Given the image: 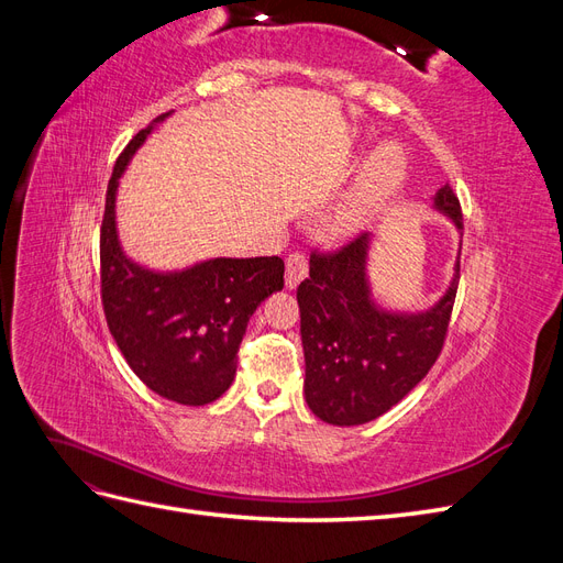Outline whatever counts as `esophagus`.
<instances>
[{"label": "esophagus", "mask_w": 563, "mask_h": 563, "mask_svg": "<svg viewBox=\"0 0 563 563\" xmlns=\"http://www.w3.org/2000/svg\"><path fill=\"white\" fill-rule=\"evenodd\" d=\"M305 277H308V258L296 251L286 258V288H296Z\"/></svg>", "instance_id": "esophagus-1"}]
</instances>
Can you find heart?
<instances>
[{"label":"heart","instance_id":"obj_1","mask_svg":"<svg viewBox=\"0 0 563 563\" xmlns=\"http://www.w3.org/2000/svg\"><path fill=\"white\" fill-rule=\"evenodd\" d=\"M404 176V159L399 150L395 147H383L376 157H373L366 166V174L356 187L354 197L340 209L333 218V232L335 234H347L360 230L366 220L380 209V203L395 192Z\"/></svg>","mask_w":563,"mask_h":563}]
</instances>
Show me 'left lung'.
I'll use <instances>...</instances> for the list:
<instances>
[{"label": "left lung", "instance_id": "1", "mask_svg": "<svg viewBox=\"0 0 563 563\" xmlns=\"http://www.w3.org/2000/svg\"><path fill=\"white\" fill-rule=\"evenodd\" d=\"M434 207L463 230L457 195L446 183ZM366 232L310 255V277L298 286L305 352V401L331 424H362L399 404L439 360L457 294L424 314H385L368 298Z\"/></svg>", "mask_w": 563, "mask_h": 563}]
</instances>
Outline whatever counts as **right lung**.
<instances>
[{
	"label": "right lung",
	"instance_id": "right-lung-1",
	"mask_svg": "<svg viewBox=\"0 0 563 563\" xmlns=\"http://www.w3.org/2000/svg\"><path fill=\"white\" fill-rule=\"evenodd\" d=\"M150 131L152 126L133 135L108 183L100 225V300L114 343L135 376L164 399L203 406L232 385L249 317L284 288V261L279 255L216 258L176 275H157L126 261L114 230V192Z\"/></svg>",
	"mask_w": 563,
	"mask_h": 563
}]
</instances>
